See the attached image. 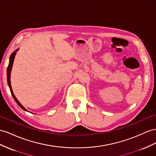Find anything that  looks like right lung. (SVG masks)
I'll return each mask as SVG.
<instances>
[{
	"instance_id": "right-lung-1",
	"label": "right lung",
	"mask_w": 156,
	"mask_h": 156,
	"mask_svg": "<svg viewBox=\"0 0 156 156\" xmlns=\"http://www.w3.org/2000/svg\"><path fill=\"white\" fill-rule=\"evenodd\" d=\"M18 50H19V49H17V50H16V51H14L13 53H12L11 55H10L9 64H8V68H7V81H8V87H9V88H10L11 94H12V96H13V98H14V100L16 101V102L17 104H18V106H19L21 108L23 109V110L29 112V111H27V109L22 106V104H20V102L19 101H18V100H17V98H16L15 95H14V93H13V91H12V87H11V83H10V74H11V71H12V66H13V62H14V58H15V55H16V52L18 51Z\"/></svg>"
}]
</instances>
